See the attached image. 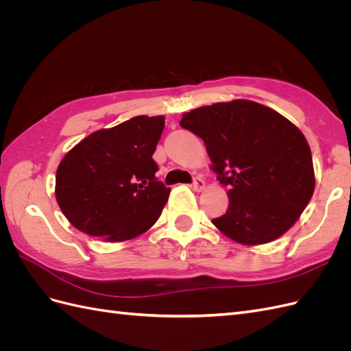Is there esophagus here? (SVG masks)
<instances>
[{
    "mask_svg": "<svg viewBox=\"0 0 351 351\" xmlns=\"http://www.w3.org/2000/svg\"><path fill=\"white\" fill-rule=\"evenodd\" d=\"M192 187H193V190H196V192H202V190L205 189V180L202 177H195Z\"/></svg>",
    "mask_w": 351,
    "mask_h": 351,
    "instance_id": "1",
    "label": "esophagus"
}]
</instances>
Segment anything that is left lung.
Here are the masks:
<instances>
[{
    "instance_id": "8db88e82",
    "label": "left lung",
    "mask_w": 351,
    "mask_h": 351,
    "mask_svg": "<svg viewBox=\"0 0 351 351\" xmlns=\"http://www.w3.org/2000/svg\"><path fill=\"white\" fill-rule=\"evenodd\" d=\"M180 125L204 141L228 209L212 219L231 240L256 246L289 231L315 190L309 143L297 127L262 104L234 99L183 114Z\"/></svg>"
}]
</instances>
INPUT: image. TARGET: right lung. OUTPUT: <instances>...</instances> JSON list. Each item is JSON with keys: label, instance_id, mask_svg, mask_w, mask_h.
<instances>
[{"label": "right lung", "instance_id": "obj_1", "mask_svg": "<svg viewBox=\"0 0 351 351\" xmlns=\"http://www.w3.org/2000/svg\"><path fill=\"white\" fill-rule=\"evenodd\" d=\"M162 115H137L93 132L61 159L56 197L77 230L104 241L143 234L161 215L171 189L158 182L154 161Z\"/></svg>", "mask_w": 351, "mask_h": 351}]
</instances>
